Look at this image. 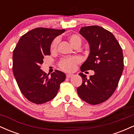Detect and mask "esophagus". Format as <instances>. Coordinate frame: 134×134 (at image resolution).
I'll return each instance as SVG.
<instances>
[{
    "mask_svg": "<svg viewBox=\"0 0 134 134\" xmlns=\"http://www.w3.org/2000/svg\"><path fill=\"white\" fill-rule=\"evenodd\" d=\"M72 76H73V74H66V77H67V78H70L72 77Z\"/></svg>",
    "mask_w": 134,
    "mask_h": 134,
    "instance_id": "obj_1",
    "label": "esophagus"
}]
</instances>
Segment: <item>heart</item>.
Segmentation results:
<instances>
[{"label": "heart", "instance_id": "1", "mask_svg": "<svg viewBox=\"0 0 134 134\" xmlns=\"http://www.w3.org/2000/svg\"><path fill=\"white\" fill-rule=\"evenodd\" d=\"M67 39L70 44L73 47H76V46H81L82 40L79 35L76 34H70L67 36ZM59 41L58 38H55L50 44V50L52 52H55L57 49V47ZM81 62V58L77 57H74L72 58H64L60 61L59 65L60 68L66 72H71L74 70L76 68L77 64Z\"/></svg>", "mask_w": 134, "mask_h": 134}]
</instances>
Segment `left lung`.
<instances>
[{
	"mask_svg": "<svg viewBox=\"0 0 134 134\" xmlns=\"http://www.w3.org/2000/svg\"><path fill=\"white\" fill-rule=\"evenodd\" d=\"M79 33L88 42L90 50L81 70H93L94 74L87 79L79 73L82 83L77 91L83 101L94 105L107 100L117 87L124 70L122 49L114 35L102 27H82Z\"/></svg>",
	"mask_w": 134,
	"mask_h": 134,
	"instance_id": "8db88e82",
	"label": "left lung"
}]
</instances>
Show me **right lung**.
I'll return each instance as SVG.
<instances>
[{"mask_svg":"<svg viewBox=\"0 0 134 134\" xmlns=\"http://www.w3.org/2000/svg\"><path fill=\"white\" fill-rule=\"evenodd\" d=\"M65 30L37 27L21 36L14 50L13 70L21 93L35 104H43L57 96L65 79L63 72L55 70L51 77L41 69L45 55H50V44Z\"/></svg>","mask_w":134,"mask_h":134,"instance_id":"1","label":"right lung"}]
</instances>
